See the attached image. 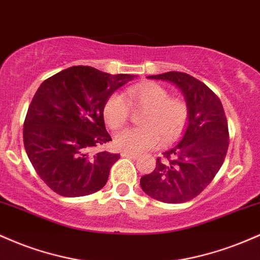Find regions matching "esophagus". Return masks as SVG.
I'll use <instances>...</instances> for the list:
<instances>
[{
	"label": "esophagus",
	"mask_w": 260,
	"mask_h": 260,
	"mask_svg": "<svg viewBox=\"0 0 260 260\" xmlns=\"http://www.w3.org/2000/svg\"><path fill=\"white\" fill-rule=\"evenodd\" d=\"M122 157H126V158H131V159H138V154L131 153V152H121Z\"/></svg>",
	"instance_id": "esophagus-1"
}]
</instances>
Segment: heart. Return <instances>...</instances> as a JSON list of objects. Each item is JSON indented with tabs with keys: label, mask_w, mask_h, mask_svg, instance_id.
Here are the masks:
<instances>
[{
	"label": "heart",
	"mask_w": 260,
	"mask_h": 260,
	"mask_svg": "<svg viewBox=\"0 0 260 260\" xmlns=\"http://www.w3.org/2000/svg\"><path fill=\"white\" fill-rule=\"evenodd\" d=\"M126 98L114 93L104 103L103 116L112 130L126 125L131 115V106L144 108L140 122L142 126L116 134L114 145L125 152L138 153L165 142L176 140L185 129L189 120V106L183 98L169 97L166 87L156 82L130 86Z\"/></svg>",
	"instance_id": "b5f03b06"
}]
</instances>
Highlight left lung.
<instances>
[{
    "label": "left lung",
    "mask_w": 260,
    "mask_h": 260,
    "mask_svg": "<svg viewBox=\"0 0 260 260\" xmlns=\"http://www.w3.org/2000/svg\"><path fill=\"white\" fill-rule=\"evenodd\" d=\"M148 78L176 84L189 106V120L182 140L157 158L154 171L141 177L140 184L162 203H185L198 197L222 166L230 144L226 114L220 98L193 76L171 71Z\"/></svg>",
    "instance_id": "1"
}]
</instances>
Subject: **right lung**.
Returning a JSON list of instances; mask_svg holds the SVG:
<instances>
[{"instance_id":"add662e5","label":"right lung","mask_w":260,"mask_h":260,"mask_svg":"<svg viewBox=\"0 0 260 260\" xmlns=\"http://www.w3.org/2000/svg\"><path fill=\"white\" fill-rule=\"evenodd\" d=\"M134 77L72 66L40 84L25 115L23 142L38 176L55 193L84 197L106 185L120 156L91 151L112 141L104 125V103Z\"/></svg>"}]
</instances>
